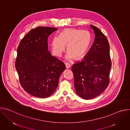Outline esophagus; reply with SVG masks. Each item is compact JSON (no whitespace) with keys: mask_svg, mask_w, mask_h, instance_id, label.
I'll return each instance as SVG.
<instances>
[{"mask_svg":"<svg viewBox=\"0 0 130 130\" xmlns=\"http://www.w3.org/2000/svg\"><path fill=\"white\" fill-rule=\"evenodd\" d=\"M65 66H66V68L67 69H68V68H69L70 67V65L69 63H65Z\"/></svg>","mask_w":130,"mask_h":130,"instance_id":"esophagus-1","label":"esophagus"}]
</instances>
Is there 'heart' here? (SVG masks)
I'll return each instance as SVG.
<instances>
[{"mask_svg": "<svg viewBox=\"0 0 130 130\" xmlns=\"http://www.w3.org/2000/svg\"><path fill=\"white\" fill-rule=\"evenodd\" d=\"M91 40V35L86 30L66 29L62 31L59 36H54L50 45L52 53L55 56L61 57L67 46L66 59L70 60L74 57L80 59L87 51Z\"/></svg>", "mask_w": 130, "mask_h": 130, "instance_id": "b5f03b06", "label": "heart"}]
</instances>
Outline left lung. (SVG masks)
Wrapping results in <instances>:
<instances>
[{"label": "left lung", "instance_id": "1", "mask_svg": "<svg viewBox=\"0 0 130 130\" xmlns=\"http://www.w3.org/2000/svg\"><path fill=\"white\" fill-rule=\"evenodd\" d=\"M90 27L95 34L94 43L82 60L71 67L76 93L85 100L94 98L105 90L112 65L107 38L98 28Z\"/></svg>", "mask_w": 130, "mask_h": 130}]
</instances>
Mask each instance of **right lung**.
<instances>
[{
	"instance_id": "1",
	"label": "right lung",
	"mask_w": 130,
	"mask_h": 130,
	"mask_svg": "<svg viewBox=\"0 0 130 130\" xmlns=\"http://www.w3.org/2000/svg\"><path fill=\"white\" fill-rule=\"evenodd\" d=\"M58 29L39 27L30 30L17 50L15 68L20 83L30 95L46 98L57 88L64 64L48 51L49 36Z\"/></svg>"
}]
</instances>
